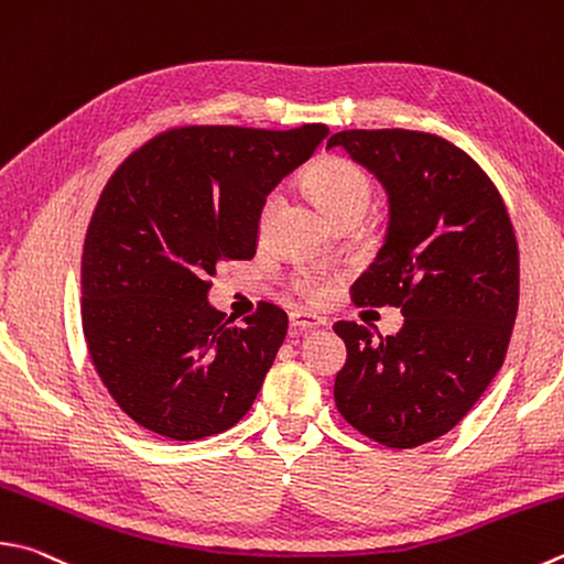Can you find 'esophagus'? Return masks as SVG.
I'll return each instance as SVG.
<instances>
[{"mask_svg":"<svg viewBox=\"0 0 564 564\" xmlns=\"http://www.w3.org/2000/svg\"><path fill=\"white\" fill-rule=\"evenodd\" d=\"M289 321H291L293 330H299V333L315 330V327H323V325H325L323 317H317V315H313V313H305V311H293Z\"/></svg>","mask_w":564,"mask_h":564,"instance_id":"34e87169","label":"esophagus"}]
</instances>
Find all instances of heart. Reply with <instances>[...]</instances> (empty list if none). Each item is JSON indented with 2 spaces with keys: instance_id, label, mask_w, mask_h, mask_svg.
I'll list each match as a JSON object with an SVG mask.
<instances>
[{
  "instance_id": "1",
  "label": "heart",
  "mask_w": 564,
  "mask_h": 564,
  "mask_svg": "<svg viewBox=\"0 0 564 564\" xmlns=\"http://www.w3.org/2000/svg\"><path fill=\"white\" fill-rule=\"evenodd\" d=\"M303 189L327 219L337 221L350 217V214L362 217L372 197V180L352 160L340 155H323L303 172ZM275 204H279V199L273 194L265 197L259 214V229H265ZM295 291L305 295V299L317 301L325 293V281L317 273L305 271L295 279Z\"/></svg>"
}]
</instances>
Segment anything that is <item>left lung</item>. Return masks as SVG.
Masks as SVG:
<instances>
[{
    "label": "left lung",
    "mask_w": 564,
    "mask_h": 564,
    "mask_svg": "<svg viewBox=\"0 0 564 564\" xmlns=\"http://www.w3.org/2000/svg\"><path fill=\"white\" fill-rule=\"evenodd\" d=\"M382 182V249L352 283L357 305H397L382 337L340 321L347 347L337 412L389 448H414L464 419L494 380L518 313V241L496 184L464 150L429 132L343 130L327 140Z\"/></svg>",
    "instance_id": "8db88e82"
}]
</instances>
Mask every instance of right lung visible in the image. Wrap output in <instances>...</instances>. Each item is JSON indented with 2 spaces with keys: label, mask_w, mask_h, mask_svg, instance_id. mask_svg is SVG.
<instances>
[{
  "label": "right lung",
  "mask_w": 564,
  "mask_h": 564,
  "mask_svg": "<svg viewBox=\"0 0 564 564\" xmlns=\"http://www.w3.org/2000/svg\"><path fill=\"white\" fill-rule=\"evenodd\" d=\"M327 132L177 128L112 172L86 231L80 317L98 377L148 432L194 442L251 409L289 315L261 303L229 325L209 279L224 259H253L265 197Z\"/></svg>",
  "instance_id": "add662e5"
}]
</instances>
